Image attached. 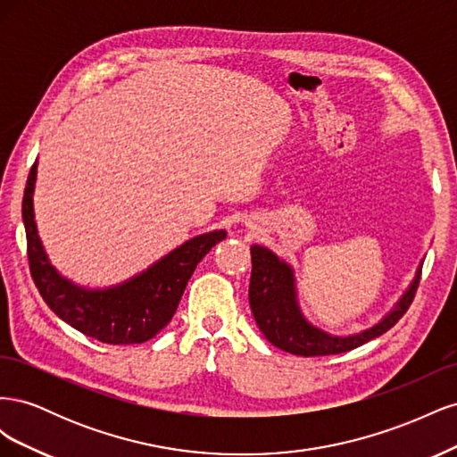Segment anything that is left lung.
<instances>
[{"label": "left lung", "instance_id": "left-lung-1", "mask_svg": "<svg viewBox=\"0 0 457 457\" xmlns=\"http://www.w3.org/2000/svg\"><path fill=\"white\" fill-rule=\"evenodd\" d=\"M423 259L416 276L400 295L395 307L378 324L361 329L351 336H334L316 328L303 314L297 299V284L294 267L280 259L265 245H252V280H250V307L255 322L274 347L297 356H326L353 351L361 345L383 336L391 329L403 314L420 284Z\"/></svg>", "mask_w": 457, "mask_h": 457}]
</instances>
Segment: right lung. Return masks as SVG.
I'll list each match as a JSON object with an SVG mask.
<instances>
[{
	"label": "right lung",
	"mask_w": 457,
	"mask_h": 457,
	"mask_svg": "<svg viewBox=\"0 0 457 457\" xmlns=\"http://www.w3.org/2000/svg\"><path fill=\"white\" fill-rule=\"evenodd\" d=\"M37 160L32 165L22 198V220L29 242L32 278L41 297L61 320L81 334L108 345L145 343L170 324L198 262L227 230H212L187 240L146 270L110 287L78 286L51 265L34 219Z\"/></svg>",
	"instance_id": "1"
}]
</instances>
